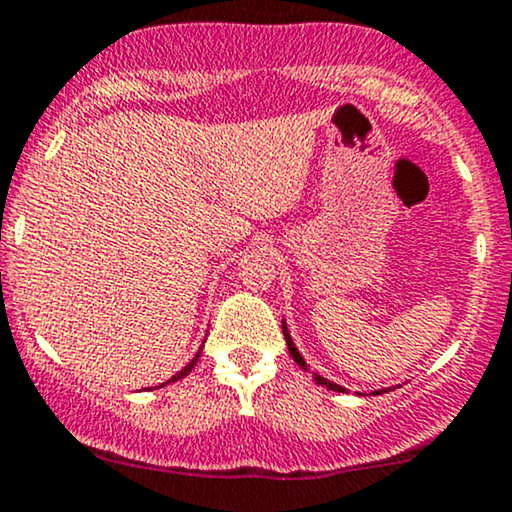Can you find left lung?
<instances>
[{
    "label": "left lung",
    "mask_w": 512,
    "mask_h": 512,
    "mask_svg": "<svg viewBox=\"0 0 512 512\" xmlns=\"http://www.w3.org/2000/svg\"><path fill=\"white\" fill-rule=\"evenodd\" d=\"M281 329H283V336H286V343H288V353L293 355V360L298 362V367H303L305 372H310V367H307V362L303 360V355H300V353H298V348H295V343H293L291 334H288V326H286V322H281ZM315 381H317L319 386H326V389H329V391L346 393V389H343V386H338V384H334V381H329V379L319 377V374H315ZM386 391H393V389H381V391H372V393H374V396H381V393H386Z\"/></svg>",
    "instance_id": "obj_1"
}]
</instances>
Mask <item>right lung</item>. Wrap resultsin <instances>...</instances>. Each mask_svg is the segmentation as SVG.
<instances>
[{"mask_svg": "<svg viewBox=\"0 0 512 512\" xmlns=\"http://www.w3.org/2000/svg\"><path fill=\"white\" fill-rule=\"evenodd\" d=\"M200 353H202V348H200V350H197V355L193 357V360H190V362H188V365L181 369V372H178V374H174V377H171L169 381H166V384H174V381H178V379H183V377H186V374L190 372V369H193V367L197 365V360H200ZM162 386H164V384H162Z\"/></svg>", "mask_w": 512, "mask_h": 512, "instance_id": "obj_1", "label": "right lung"}]
</instances>
